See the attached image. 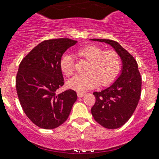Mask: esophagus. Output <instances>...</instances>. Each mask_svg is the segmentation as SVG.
<instances>
[{
  "mask_svg": "<svg viewBox=\"0 0 159 159\" xmlns=\"http://www.w3.org/2000/svg\"><path fill=\"white\" fill-rule=\"evenodd\" d=\"M77 96H78V98H82V97L84 96V93H77Z\"/></svg>",
  "mask_w": 159,
  "mask_h": 159,
  "instance_id": "1",
  "label": "esophagus"
}]
</instances>
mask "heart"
Returning a JSON list of instances; mask_svg holds the SVG:
<instances>
[{
    "mask_svg": "<svg viewBox=\"0 0 159 159\" xmlns=\"http://www.w3.org/2000/svg\"><path fill=\"white\" fill-rule=\"evenodd\" d=\"M76 56L89 61L84 75H75L67 81L69 89L82 93L97 87L110 84L115 80L121 70V58L115 51H105L97 45H89L76 52ZM60 67L65 75L70 76L74 72L73 59L65 54L60 61Z\"/></svg>",
    "mask_w": 159,
    "mask_h": 159,
    "instance_id": "heart-1",
    "label": "heart"
}]
</instances>
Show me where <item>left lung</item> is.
Returning <instances> with one entry per match:
<instances>
[{"mask_svg":"<svg viewBox=\"0 0 159 159\" xmlns=\"http://www.w3.org/2000/svg\"><path fill=\"white\" fill-rule=\"evenodd\" d=\"M104 42L114 48L122 61L119 77L111 86L94 92L96 102L91 112L102 127L115 129L126 124L134 113L141 93V76L138 65L132 55L116 41L106 39H91Z\"/></svg>","mask_w":159,"mask_h":159,"instance_id":"obj_1","label":"left lung"}]
</instances>
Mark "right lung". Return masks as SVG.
<instances>
[{
  "mask_svg": "<svg viewBox=\"0 0 159 159\" xmlns=\"http://www.w3.org/2000/svg\"><path fill=\"white\" fill-rule=\"evenodd\" d=\"M77 41L68 38L41 42L22 60L16 76L21 106L28 119L39 128L53 129L67 119L76 93L68 89L56 94L63 86L60 61Z\"/></svg>",
  "mask_w": 159,
  "mask_h": 159,
  "instance_id": "add662e5",
  "label": "right lung"
}]
</instances>
